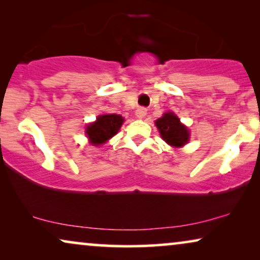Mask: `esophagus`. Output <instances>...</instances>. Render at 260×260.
Returning <instances> with one entry per match:
<instances>
[{"label": "esophagus", "instance_id": "1", "mask_svg": "<svg viewBox=\"0 0 260 260\" xmlns=\"http://www.w3.org/2000/svg\"><path fill=\"white\" fill-rule=\"evenodd\" d=\"M135 115H136L137 118H143V117L147 115V109L144 108H138L136 110V112H135Z\"/></svg>", "mask_w": 260, "mask_h": 260}]
</instances>
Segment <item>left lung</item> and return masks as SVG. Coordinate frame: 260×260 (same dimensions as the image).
<instances>
[{"label": "left lung", "instance_id": "obj_1", "mask_svg": "<svg viewBox=\"0 0 260 260\" xmlns=\"http://www.w3.org/2000/svg\"><path fill=\"white\" fill-rule=\"evenodd\" d=\"M155 123L161 134V137L169 145L181 147L188 142L189 134H188L187 127L180 123V119L173 112L165 113L163 117L158 118Z\"/></svg>", "mask_w": 260, "mask_h": 260}]
</instances>
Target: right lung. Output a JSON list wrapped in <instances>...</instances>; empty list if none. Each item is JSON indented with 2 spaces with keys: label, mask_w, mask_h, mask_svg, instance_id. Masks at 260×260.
Wrapping results in <instances>:
<instances>
[{
  "label": "right lung",
  "mask_w": 260,
  "mask_h": 260,
  "mask_svg": "<svg viewBox=\"0 0 260 260\" xmlns=\"http://www.w3.org/2000/svg\"><path fill=\"white\" fill-rule=\"evenodd\" d=\"M123 120L119 115L99 116L94 123L86 127V134L91 143L99 145L115 136L122 126Z\"/></svg>",
  "instance_id": "1"
}]
</instances>
